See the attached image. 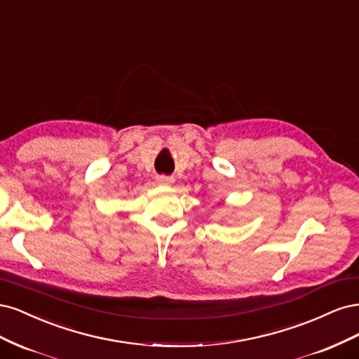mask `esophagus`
Here are the masks:
<instances>
[{
	"label": "esophagus",
	"instance_id": "34e87169",
	"mask_svg": "<svg viewBox=\"0 0 359 359\" xmlns=\"http://www.w3.org/2000/svg\"><path fill=\"white\" fill-rule=\"evenodd\" d=\"M156 182L159 184H163V187H170V184L175 182V179H172L171 176H165V175H159L156 176Z\"/></svg>",
	"mask_w": 359,
	"mask_h": 359
}]
</instances>
